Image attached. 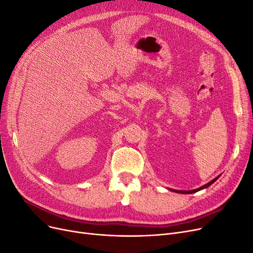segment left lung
<instances>
[{
    "label": "left lung",
    "instance_id": "left-lung-1",
    "mask_svg": "<svg viewBox=\"0 0 253 253\" xmlns=\"http://www.w3.org/2000/svg\"><path fill=\"white\" fill-rule=\"evenodd\" d=\"M220 177V175L219 176H217L216 178H213L211 181H210L209 183H207V184H204V185H202V186H200V188H198V189H195V190H191V191H178V190H173V189H168V190H170V191H172V192H175V193H179V194H193V193H196V192H198V191H201V190H203V189H207V188H209L210 185H211L214 181H216L218 178Z\"/></svg>",
    "mask_w": 253,
    "mask_h": 253
}]
</instances>
